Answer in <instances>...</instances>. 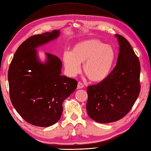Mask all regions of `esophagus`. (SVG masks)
<instances>
[{"label":"esophagus","instance_id":"34e87169","mask_svg":"<svg viewBox=\"0 0 151 151\" xmlns=\"http://www.w3.org/2000/svg\"><path fill=\"white\" fill-rule=\"evenodd\" d=\"M84 86V84H82L81 82H78V86H77L78 89H81V88H83Z\"/></svg>","mask_w":151,"mask_h":151}]
</instances>
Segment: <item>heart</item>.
Listing matches in <instances>:
<instances>
[{
    "label": "heart",
    "instance_id": "obj_1",
    "mask_svg": "<svg viewBox=\"0 0 151 151\" xmlns=\"http://www.w3.org/2000/svg\"><path fill=\"white\" fill-rule=\"evenodd\" d=\"M115 60L113 47L97 39L84 40L75 44L71 52L64 53L65 68L70 75H75L81 70L92 82H101L110 74Z\"/></svg>",
    "mask_w": 151,
    "mask_h": 151
}]
</instances>
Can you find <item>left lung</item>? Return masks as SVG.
<instances>
[{
    "label": "left lung",
    "instance_id": "8db88e82",
    "mask_svg": "<svg viewBox=\"0 0 151 151\" xmlns=\"http://www.w3.org/2000/svg\"><path fill=\"white\" fill-rule=\"evenodd\" d=\"M119 54L116 66L105 79L87 88L86 110L99 123L113 122L129 113L140 93V62L130 44L116 35Z\"/></svg>",
    "mask_w": 151,
    "mask_h": 151
}]
</instances>
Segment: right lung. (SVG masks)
<instances>
[{
	"label": "right lung",
	"instance_id": "obj_1",
	"mask_svg": "<svg viewBox=\"0 0 151 151\" xmlns=\"http://www.w3.org/2000/svg\"><path fill=\"white\" fill-rule=\"evenodd\" d=\"M60 31L32 35L18 47L8 73L12 105L26 122L39 127L54 124L60 119L63 102L76 90V80L61 76L62 62L46 53L40 63L35 48L59 37Z\"/></svg>",
	"mask_w": 151,
	"mask_h": 151
}]
</instances>
